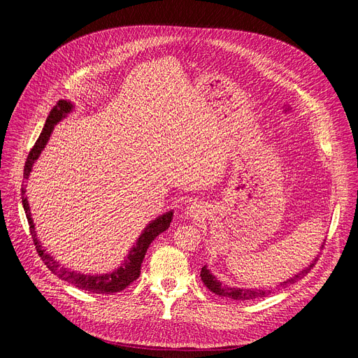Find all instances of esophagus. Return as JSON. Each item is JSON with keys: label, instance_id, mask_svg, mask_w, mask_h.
<instances>
[{"label": "esophagus", "instance_id": "34e87169", "mask_svg": "<svg viewBox=\"0 0 358 358\" xmlns=\"http://www.w3.org/2000/svg\"><path fill=\"white\" fill-rule=\"evenodd\" d=\"M187 215H190L192 217H199L200 215H201V209H200V206L199 204H192V206H189V208H187Z\"/></svg>", "mask_w": 358, "mask_h": 358}]
</instances>
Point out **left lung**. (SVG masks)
<instances>
[{"label":"left lung","instance_id":"obj_1","mask_svg":"<svg viewBox=\"0 0 358 358\" xmlns=\"http://www.w3.org/2000/svg\"><path fill=\"white\" fill-rule=\"evenodd\" d=\"M325 245V239L322 242L321 248H324ZM317 258L312 259L310 264L308 267H305L302 271H299L296 274H293L290 278H287L286 281H281L280 285H277V287H270V289H242V287H234L229 285H224L222 283L220 280H217L208 267H203L200 271V277L203 280L204 286L208 287L210 292H213L215 294L220 296V297H228L232 300H236V302H245V300H254V299H261V297H267L268 294L274 293V290H280V289H286L290 285L297 283L300 278H303L316 264Z\"/></svg>","mask_w":358,"mask_h":358}]
</instances>
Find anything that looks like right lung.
<instances>
[{"mask_svg":"<svg viewBox=\"0 0 358 358\" xmlns=\"http://www.w3.org/2000/svg\"><path fill=\"white\" fill-rule=\"evenodd\" d=\"M73 110V104L71 101L66 100H61L58 104H56L52 111L49 113V116L46 119V123L43 126L42 134L39 136V139L36 141L34 146L31 148L30 154L27 157L26 165H24V173H23V178L29 180V176L33 169L34 162L37 161V158L41 157L42 150L45 149L52 131L55 129V124H58L62 119H65L69 113ZM22 203L23 208L26 212V217L29 222L30 227V234L34 242V247L37 250V254L41 255V258L43 259V262L46 264V267L53 273L58 275L61 280L68 281V283L73 285L75 287L83 289L85 292L90 293H97V294H111L116 292H122L129 285L134 283V281L139 277L141 274V266L142 261L145 258V254L152 242L158 235H161L162 232H165L169 228V223L173 220V215L174 212L169 210L165 212L164 215L158 216L157 219L150 220V223L146 224V228L142 231V234L139 235V238L136 239V243L134 247L130 248L129 254L124 257V261L122 264L115 268L110 273L106 274H84L80 271H72L69 268H65L64 266H61L58 261H56L49 252H46V250L42 247L41 241L37 239L36 231H34V223L31 219V212H30V206L26 197V181H23V187H22Z\"/></svg>","mask_w":358,"mask_h":358,"instance_id":"obj_1","label":"right lung"}]
</instances>
